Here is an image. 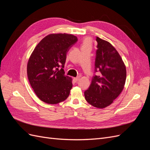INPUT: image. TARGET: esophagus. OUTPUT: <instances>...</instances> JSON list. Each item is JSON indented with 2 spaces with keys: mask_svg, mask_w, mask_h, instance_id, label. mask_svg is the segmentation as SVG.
Returning a JSON list of instances; mask_svg holds the SVG:
<instances>
[{
  "mask_svg": "<svg viewBox=\"0 0 150 150\" xmlns=\"http://www.w3.org/2000/svg\"><path fill=\"white\" fill-rule=\"evenodd\" d=\"M74 81L75 83H76V82H78V81L79 80V78H78V77H76V78H74Z\"/></svg>",
  "mask_w": 150,
  "mask_h": 150,
  "instance_id": "esophagus-1",
  "label": "esophagus"
}]
</instances>
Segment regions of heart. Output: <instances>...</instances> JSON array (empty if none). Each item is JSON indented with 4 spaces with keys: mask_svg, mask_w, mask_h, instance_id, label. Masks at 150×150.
I'll use <instances>...</instances> for the list:
<instances>
[{
    "mask_svg": "<svg viewBox=\"0 0 150 150\" xmlns=\"http://www.w3.org/2000/svg\"><path fill=\"white\" fill-rule=\"evenodd\" d=\"M91 44V40L87 38L86 39L84 40V43H83V46H90Z\"/></svg>",
    "mask_w": 150,
    "mask_h": 150,
    "instance_id": "heart-1",
    "label": "heart"
}]
</instances>
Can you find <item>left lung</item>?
Returning <instances> with one entry per match:
<instances>
[{
	"instance_id": "left-lung-1",
	"label": "left lung",
	"mask_w": 150,
	"mask_h": 150,
	"mask_svg": "<svg viewBox=\"0 0 150 150\" xmlns=\"http://www.w3.org/2000/svg\"><path fill=\"white\" fill-rule=\"evenodd\" d=\"M96 40L94 74L89 88L84 91V96L92 106L104 108L110 105L123 89L126 71L116 49L98 37ZM98 71L100 74L96 75Z\"/></svg>"
}]
</instances>
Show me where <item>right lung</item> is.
Here are the masks:
<instances>
[{"label":"right lung","instance_id":"right-lung-1","mask_svg":"<svg viewBox=\"0 0 150 150\" xmlns=\"http://www.w3.org/2000/svg\"><path fill=\"white\" fill-rule=\"evenodd\" d=\"M78 41L67 34L47 35L37 45L28 63V76L31 87L40 100L57 104L69 96L72 79L63 68L70 48Z\"/></svg>","mask_w":150,"mask_h":150}]
</instances>
